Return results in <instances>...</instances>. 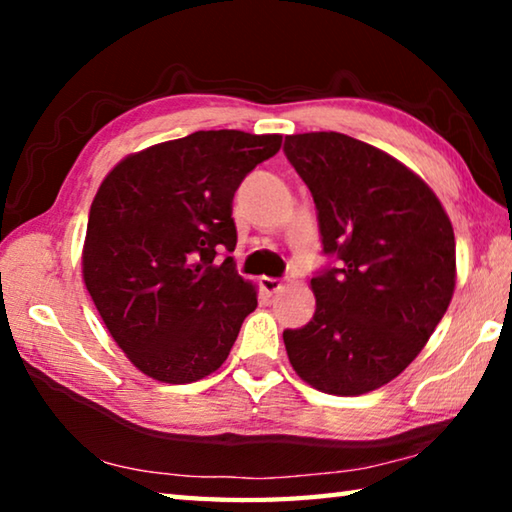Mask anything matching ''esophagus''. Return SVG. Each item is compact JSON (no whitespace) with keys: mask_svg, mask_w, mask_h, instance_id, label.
Here are the masks:
<instances>
[{"mask_svg":"<svg viewBox=\"0 0 512 512\" xmlns=\"http://www.w3.org/2000/svg\"><path fill=\"white\" fill-rule=\"evenodd\" d=\"M259 287H262L266 296H273V293L282 289V282L275 280V277H262V280H259Z\"/></svg>","mask_w":512,"mask_h":512,"instance_id":"obj_1","label":"esophagus"}]
</instances>
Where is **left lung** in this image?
<instances>
[{
	"mask_svg": "<svg viewBox=\"0 0 512 512\" xmlns=\"http://www.w3.org/2000/svg\"><path fill=\"white\" fill-rule=\"evenodd\" d=\"M336 266L311 277L314 318L284 329L293 370L329 395L388 384L427 345L454 296L456 241L443 205L391 155L343 133L284 140Z\"/></svg>",
	"mask_w": 512,
	"mask_h": 512,
	"instance_id": "1",
	"label": "left lung"
}]
</instances>
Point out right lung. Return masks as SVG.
<instances>
[{
	"label": "right lung",
	"instance_id": "right-lung-1",
	"mask_svg": "<svg viewBox=\"0 0 512 512\" xmlns=\"http://www.w3.org/2000/svg\"><path fill=\"white\" fill-rule=\"evenodd\" d=\"M282 135L196 131L112 169L94 196L83 280L108 332L137 370L192 384L219 370L257 291L235 259L232 198Z\"/></svg>",
	"mask_w": 512,
	"mask_h": 512
}]
</instances>
